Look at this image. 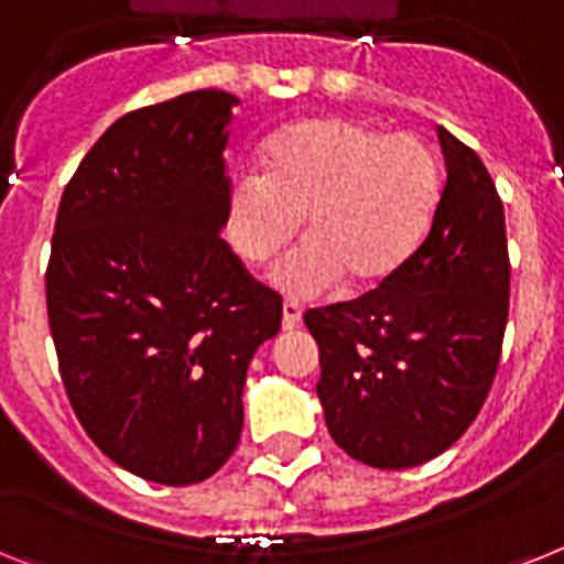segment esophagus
I'll return each mask as SVG.
<instances>
[{
	"label": "esophagus",
	"mask_w": 564,
	"mask_h": 564,
	"mask_svg": "<svg viewBox=\"0 0 564 564\" xmlns=\"http://www.w3.org/2000/svg\"><path fill=\"white\" fill-rule=\"evenodd\" d=\"M301 315H304V306L297 301H283V329H295L301 324Z\"/></svg>",
	"instance_id": "obj_1"
}]
</instances>
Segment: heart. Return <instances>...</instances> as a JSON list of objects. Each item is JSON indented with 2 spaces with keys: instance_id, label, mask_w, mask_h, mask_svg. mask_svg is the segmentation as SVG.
<instances>
[{
  "instance_id": "obj_1",
  "label": "heart",
  "mask_w": 564,
  "mask_h": 564,
  "mask_svg": "<svg viewBox=\"0 0 564 564\" xmlns=\"http://www.w3.org/2000/svg\"><path fill=\"white\" fill-rule=\"evenodd\" d=\"M438 192V160L421 137L312 117L269 143L263 177L235 183L231 243L246 260H267L306 217L310 243L274 267V281L301 295L329 290L340 274L349 286H372L415 252Z\"/></svg>"
}]
</instances>
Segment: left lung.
Instances as JSON below:
<instances>
[{
	"label": "left lung",
	"instance_id": "left-lung-1",
	"mask_svg": "<svg viewBox=\"0 0 564 564\" xmlns=\"http://www.w3.org/2000/svg\"><path fill=\"white\" fill-rule=\"evenodd\" d=\"M442 197L427 238L378 290L304 315L329 435L381 470L424 465L470 427L508 326L505 209L479 154L438 126Z\"/></svg>",
	"mask_w": 564,
	"mask_h": 564
}]
</instances>
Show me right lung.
Instances as JSON below:
<instances>
[{
  "label": "right lung",
  "mask_w": 564,
  "mask_h": 564,
  "mask_svg": "<svg viewBox=\"0 0 564 564\" xmlns=\"http://www.w3.org/2000/svg\"><path fill=\"white\" fill-rule=\"evenodd\" d=\"M235 106L203 88L126 113L56 212L45 297L65 392L99 451L158 485L226 465L249 361L281 329V295L220 238Z\"/></svg>",
  "instance_id": "1"
}]
</instances>
